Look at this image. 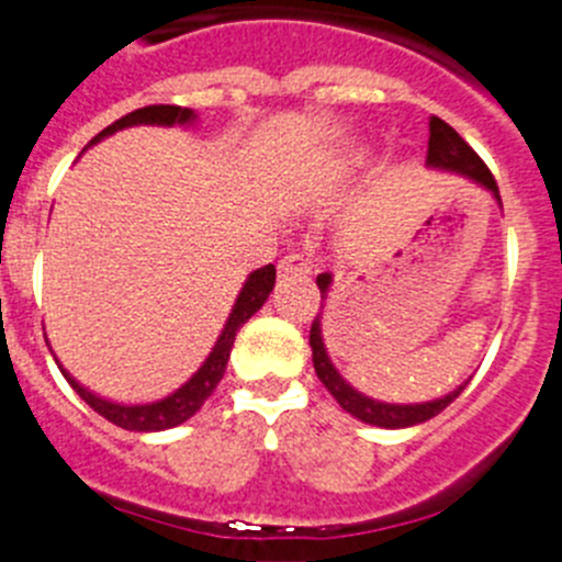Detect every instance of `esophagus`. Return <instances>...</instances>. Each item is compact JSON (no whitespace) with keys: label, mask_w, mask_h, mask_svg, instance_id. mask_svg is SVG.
<instances>
[{"label":"esophagus","mask_w":562,"mask_h":562,"mask_svg":"<svg viewBox=\"0 0 562 562\" xmlns=\"http://www.w3.org/2000/svg\"><path fill=\"white\" fill-rule=\"evenodd\" d=\"M313 271L305 255H288L280 260V280H307Z\"/></svg>","instance_id":"34e87169"}]
</instances>
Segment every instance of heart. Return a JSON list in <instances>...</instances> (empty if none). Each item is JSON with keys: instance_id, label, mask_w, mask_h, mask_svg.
I'll list each match as a JSON object with an SVG mask.
<instances>
[{"instance_id": "heart-1", "label": "heart", "mask_w": 562, "mask_h": 562, "mask_svg": "<svg viewBox=\"0 0 562 562\" xmlns=\"http://www.w3.org/2000/svg\"><path fill=\"white\" fill-rule=\"evenodd\" d=\"M360 162H363V155H352V157H346V160H338L333 166V177H346V175H352L355 169H358Z\"/></svg>"}]
</instances>
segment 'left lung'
<instances>
[{
  "instance_id": "left-lung-1",
  "label": "left lung",
  "mask_w": 562,
  "mask_h": 562,
  "mask_svg": "<svg viewBox=\"0 0 562 562\" xmlns=\"http://www.w3.org/2000/svg\"><path fill=\"white\" fill-rule=\"evenodd\" d=\"M427 166L429 169L438 171H452V175L465 177L474 186L485 188L491 196L496 199V204L502 207V196L499 188H496L494 175L487 171L485 162L480 160L474 149L449 127L443 119L438 115H429V149H427ZM318 288H322V299L329 296V288H333V274L324 271V274L316 277ZM324 311V305H322ZM311 349H313V369H316L318 380L324 382L329 393L335 396L340 407H344L349 416H355L358 422L371 424V427H385V429H405V427H416V424L429 422V418L438 416L440 411H447L454 400H458L463 387L469 385V380L463 385H458L454 391H449L447 396H440V400L432 402H416V405H391V402H380L371 400L366 393L355 391L349 382L340 376V371L335 369L333 360L327 355V346H324V335H322V313L316 316L311 327Z\"/></svg>"
}]
</instances>
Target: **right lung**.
I'll use <instances>...</instances> for the list:
<instances>
[{
    "mask_svg": "<svg viewBox=\"0 0 562 562\" xmlns=\"http://www.w3.org/2000/svg\"><path fill=\"white\" fill-rule=\"evenodd\" d=\"M193 122H196V113H193L191 108H177V104H149V108H140V110H133V113L122 115L119 122H113L110 127H104L97 138H91V144L88 146L99 144V140L119 133V130L138 127V124H151V127H175V124H180V127H191ZM274 280H277V269L271 263L263 266V269L251 271V274L246 277L244 288H240L238 299H235L233 311H229L227 324H224L222 335H218L216 346H213V352H210L207 358H204V363L193 371L191 380H188L186 385L177 387L175 393H169L166 400L149 402V405H119V402L102 400V396L91 393L88 387H82L75 376L68 374V371L60 369L63 376H66L68 385L75 387L82 400H86V405H91L99 416L108 418V422L115 424V427L135 429V432H160V429L177 427V424L188 422V418H191L204 402H207L210 393L216 391L224 371H227V360H229V352H233L235 335H238V329L266 305L269 293L274 291Z\"/></svg>",
    "mask_w": 562,
    "mask_h": 562,
    "instance_id": "obj_1",
    "label": "right lung"
}]
</instances>
